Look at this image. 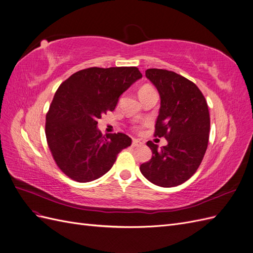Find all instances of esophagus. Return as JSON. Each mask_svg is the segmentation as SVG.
I'll return each mask as SVG.
<instances>
[{
    "label": "esophagus",
    "instance_id": "1",
    "mask_svg": "<svg viewBox=\"0 0 253 253\" xmlns=\"http://www.w3.org/2000/svg\"><path fill=\"white\" fill-rule=\"evenodd\" d=\"M141 144H142V142L140 140H138V139H133V141H132V147H134V148L140 147Z\"/></svg>",
    "mask_w": 253,
    "mask_h": 253
}]
</instances>
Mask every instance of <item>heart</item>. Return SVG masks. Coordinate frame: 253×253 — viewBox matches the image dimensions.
<instances>
[{
    "mask_svg": "<svg viewBox=\"0 0 253 253\" xmlns=\"http://www.w3.org/2000/svg\"><path fill=\"white\" fill-rule=\"evenodd\" d=\"M154 90V88H153L152 86L150 85H143L140 89H139V96H143L145 94H149L151 93V91Z\"/></svg>",
    "mask_w": 253,
    "mask_h": 253,
    "instance_id": "b5f03b06",
    "label": "heart"
}]
</instances>
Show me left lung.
Returning <instances> with one entry per match:
<instances>
[{"instance_id":"8db88e82","label":"left lung","mask_w":253,"mask_h":253,"mask_svg":"<svg viewBox=\"0 0 253 253\" xmlns=\"http://www.w3.org/2000/svg\"><path fill=\"white\" fill-rule=\"evenodd\" d=\"M147 77L160 96L155 136L168 144L148 141L152 158L140 166V172L152 183L164 188L181 185L200 167L209 141L210 115L206 99L193 82L167 70L150 68Z\"/></svg>"}]
</instances>
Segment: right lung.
Here are the masks:
<instances>
[{
    "mask_svg": "<svg viewBox=\"0 0 253 253\" xmlns=\"http://www.w3.org/2000/svg\"><path fill=\"white\" fill-rule=\"evenodd\" d=\"M140 78L137 67H89L59 86L46 114L45 134L53 159L68 177L79 182L98 179L111 170L119 152L131 145L127 135L104 137L97 125Z\"/></svg>",
    "mask_w": 253,
    "mask_h": 253,
    "instance_id": "right-lung-1",
    "label": "right lung"
}]
</instances>
